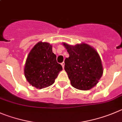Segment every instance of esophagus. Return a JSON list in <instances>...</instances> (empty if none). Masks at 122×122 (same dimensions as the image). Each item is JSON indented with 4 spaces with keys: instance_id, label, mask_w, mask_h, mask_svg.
Returning <instances> with one entry per match:
<instances>
[{
    "instance_id": "1",
    "label": "esophagus",
    "mask_w": 122,
    "mask_h": 122,
    "mask_svg": "<svg viewBox=\"0 0 122 122\" xmlns=\"http://www.w3.org/2000/svg\"><path fill=\"white\" fill-rule=\"evenodd\" d=\"M61 64V66H62V68H63V69H64V64H64V62H62V63Z\"/></svg>"
}]
</instances>
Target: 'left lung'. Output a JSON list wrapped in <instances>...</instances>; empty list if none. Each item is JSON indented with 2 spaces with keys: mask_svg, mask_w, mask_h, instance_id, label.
<instances>
[{
  "mask_svg": "<svg viewBox=\"0 0 122 122\" xmlns=\"http://www.w3.org/2000/svg\"><path fill=\"white\" fill-rule=\"evenodd\" d=\"M69 57L64 61V69L74 88L88 90L98 83L103 74L99 55L85 43L71 46L63 43Z\"/></svg>",
  "mask_w": 122,
  "mask_h": 122,
  "instance_id": "1",
  "label": "left lung"
}]
</instances>
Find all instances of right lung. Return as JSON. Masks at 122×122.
Returning a JSON list of instances; mask_svg holds the SVG:
<instances>
[{
  "instance_id": "obj_1",
  "label": "right lung",
  "mask_w": 122,
  "mask_h": 122,
  "mask_svg": "<svg viewBox=\"0 0 122 122\" xmlns=\"http://www.w3.org/2000/svg\"><path fill=\"white\" fill-rule=\"evenodd\" d=\"M62 70L61 65L56 61V56L52 52V46L40 41L28 54L24 73L30 85L41 89L52 85Z\"/></svg>"
}]
</instances>
